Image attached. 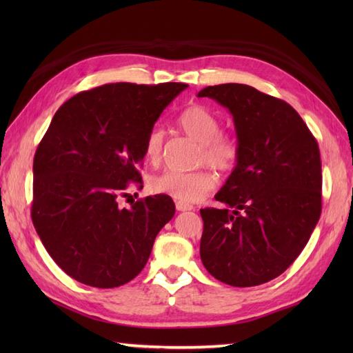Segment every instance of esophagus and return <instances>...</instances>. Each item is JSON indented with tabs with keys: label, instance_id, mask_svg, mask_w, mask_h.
<instances>
[{
	"label": "esophagus",
	"instance_id": "1",
	"mask_svg": "<svg viewBox=\"0 0 353 353\" xmlns=\"http://www.w3.org/2000/svg\"><path fill=\"white\" fill-rule=\"evenodd\" d=\"M176 208H177V211H182V212L192 211V209H194L192 205L185 203V201H176Z\"/></svg>",
	"mask_w": 353,
	"mask_h": 353
}]
</instances>
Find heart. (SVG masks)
I'll list each match as a JSON object with an SVG mask.
<instances>
[{"label":"heart","mask_w":353,"mask_h":353,"mask_svg":"<svg viewBox=\"0 0 353 353\" xmlns=\"http://www.w3.org/2000/svg\"><path fill=\"white\" fill-rule=\"evenodd\" d=\"M181 129L201 144V162L211 163L221 171H229L235 167L238 161L236 141L229 134L219 133L220 123L216 117L206 108L194 104L186 108L179 117ZM163 130L159 127L150 130L145 138L144 152L148 161L156 162L161 159L163 147ZM216 185V179L209 170L197 171H165L153 177L152 190L159 194L176 199L185 203H192L203 199Z\"/></svg>","instance_id":"1"}]
</instances>
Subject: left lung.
<instances>
[{
  "label": "left lung",
  "mask_w": 353,
  "mask_h": 353,
  "mask_svg": "<svg viewBox=\"0 0 353 353\" xmlns=\"http://www.w3.org/2000/svg\"><path fill=\"white\" fill-rule=\"evenodd\" d=\"M234 118L238 161L215 194L224 209H200V258L215 279L254 287L282 274L321 214L320 150L288 103L239 83L197 94Z\"/></svg>",
  "instance_id": "1"
}]
</instances>
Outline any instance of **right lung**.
Instances as JSON below:
<instances>
[{"label":"right lung","mask_w":353,"mask_h":353,"mask_svg":"<svg viewBox=\"0 0 353 353\" xmlns=\"http://www.w3.org/2000/svg\"><path fill=\"white\" fill-rule=\"evenodd\" d=\"M185 83H109L65 101L33 161L32 220L45 249L81 283L115 288L145 267L176 212L167 194L119 208L141 182L145 138Z\"/></svg>","instance_id":"add662e5"}]
</instances>
